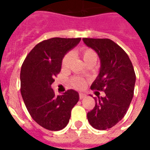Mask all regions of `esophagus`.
Here are the masks:
<instances>
[{
    "label": "esophagus",
    "instance_id": "34e87169",
    "mask_svg": "<svg viewBox=\"0 0 150 150\" xmlns=\"http://www.w3.org/2000/svg\"><path fill=\"white\" fill-rule=\"evenodd\" d=\"M79 99H80V100H82V99H83V98L86 96V95L83 94V93H79Z\"/></svg>",
    "mask_w": 150,
    "mask_h": 150
}]
</instances>
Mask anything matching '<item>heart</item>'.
<instances>
[{
    "mask_svg": "<svg viewBox=\"0 0 150 150\" xmlns=\"http://www.w3.org/2000/svg\"><path fill=\"white\" fill-rule=\"evenodd\" d=\"M79 54L82 56L85 62H88L91 60H96L97 59V54L94 50L91 49L89 47H82L81 49L79 50ZM71 62V54H66L65 55L62 57L61 66L62 69H67L70 67ZM71 84L74 88L76 89H83L86 85V81L83 79L79 77H73L71 79Z\"/></svg>",
    "mask_w": 150,
    "mask_h": 150,
    "instance_id": "1",
    "label": "heart"
}]
</instances>
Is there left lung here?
<instances>
[{"label":"left lung","instance_id":"1","mask_svg":"<svg viewBox=\"0 0 150 150\" xmlns=\"http://www.w3.org/2000/svg\"><path fill=\"white\" fill-rule=\"evenodd\" d=\"M83 40L100 59V74L91 89L103 91L106 95L95 98L96 105L88 112V120L93 128L105 130L116 125L129 109L134 94L135 71L125 51L111 39Z\"/></svg>","mask_w":150,"mask_h":150}]
</instances>
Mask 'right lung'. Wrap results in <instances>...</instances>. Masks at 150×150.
<instances>
[{
	"label": "right lung",
	"instance_id": "obj_1",
	"mask_svg": "<svg viewBox=\"0 0 150 150\" xmlns=\"http://www.w3.org/2000/svg\"><path fill=\"white\" fill-rule=\"evenodd\" d=\"M81 38H52L34 46L21 69V93L31 117L44 129L59 131L67 125L71 109L79 101L72 89L56 96L51 88L61 71L62 57Z\"/></svg>",
	"mask_w": 150,
	"mask_h": 150
}]
</instances>
